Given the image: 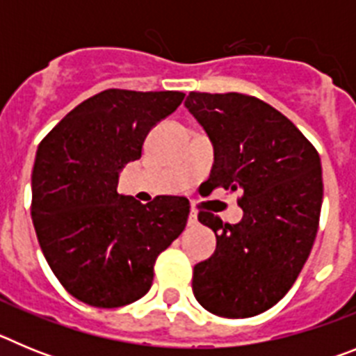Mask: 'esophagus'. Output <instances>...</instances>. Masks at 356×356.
I'll return each instance as SVG.
<instances>
[{"label":"esophagus","mask_w":356,"mask_h":356,"mask_svg":"<svg viewBox=\"0 0 356 356\" xmlns=\"http://www.w3.org/2000/svg\"><path fill=\"white\" fill-rule=\"evenodd\" d=\"M187 222H188V226H196L197 225V213L194 212V210L188 213V221Z\"/></svg>","instance_id":"34e87169"}]
</instances>
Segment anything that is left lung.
<instances>
[{"label":"left lung","mask_w":356,"mask_h":356,"mask_svg":"<svg viewBox=\"0 0 356 356\" xmlns=\"http://www.w3.org/2000/svg\"><path fill=\"white\" fill-rule=\"evenodd\" d=\"M185 108L212 143L210 193L242 191L244 212L237 225L200 212L217 246L194 266L193 292L216 316H259L287 294L314 246L323 203L321 159L282 112L253 96L191 92Z\"/></svg>","instance_id":"obj_1"}]
</instances>
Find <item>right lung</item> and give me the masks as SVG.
<instances>
[{"label": "right lung", "mask_w": 356, "mask_h": 356, "mask_svg": "<svg viewBox=\"0 0 356 356\" xmlns=\"http://www.w3.org/2000/svg\"><path fill=\"white\" fill-rule=\"evenodd\" d=\"M185 94L108 89L85 99L37 149L31 219L40 250L65 291L97 308L143 298L160 253L185 229L188 200L143 205L118 193L119 172L140 159L146 135Z\"/></svg>", "instance_id": "add662e5"}]
</instances>
